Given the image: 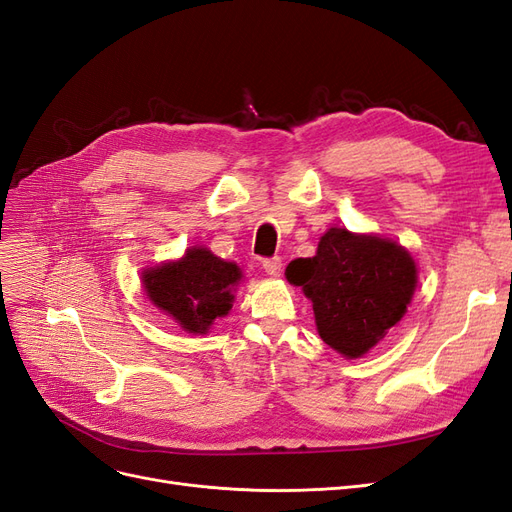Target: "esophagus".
Returning <instances> with one entry per match:
<instances>
[{"instance_id":"esophagus-1","label":"esophagus","mask_w":512,"mask_h":512,"mask_svg":"<svg viewBox=\"0 0 512 512\" xmlns=\"http://www.w3.org/2000/svg\"><path fill=\"white\" fill-rule=\"evenodd\" d=\"M262 269H265V273L267 275H271V277H277L280 275V271H282V258H267V260H262Z\"/></svg>"}]
</instances>
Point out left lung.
<instances>
[{
  "label": "left lung",
  "mask_w": 512,
  "mask_h": 512,
  "mask_svg": "<svg viewBox=\"0 0 512 512\" xmlns=\"http://www.w3.org/2000/svg\"><path fill=\"white\" fill-rule=\"evenodd\" d=\"M416 273L410 252L395 241L329 228L316 256L290 262L286 280L312 301L322 342L359 359L404 318Z\"/></svg>",
  "instance_id": "obj_1"
}]
</instances>
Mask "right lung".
I'll return each mask as SVG.
<instances>
[{"label": "right lung", "mask_w": 512, "mask_h": 512, "mask_svg": "<svg viewBox=\"0 0 512 512\" xmlns=\"http://www.w3.org/2000/svg\"><path fill=\"white\" fill-rule=\"evenodd\" d=\"M241 269L211 254L207 247H190L183 258L143 271L149 301L173 318L183 331L207 333L215 318L230 312Z\"/></svg>", "instance_id": "1"}]
</instances>
